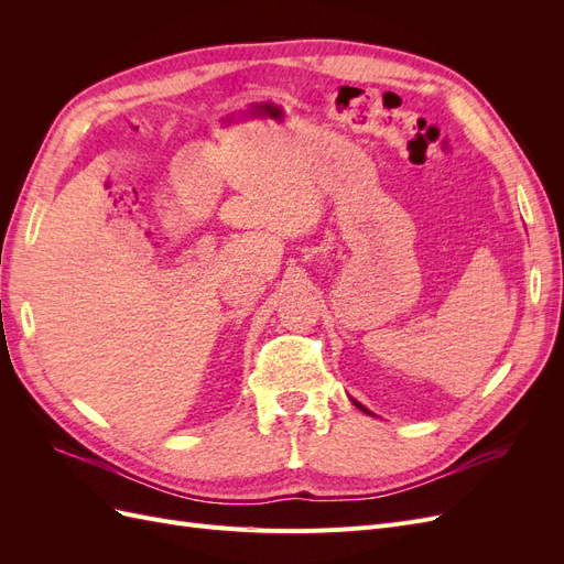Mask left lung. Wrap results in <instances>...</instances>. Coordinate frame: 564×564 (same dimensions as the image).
<instances>
[{
  "label": "left lung",
  "instance_id": "1",
  "mask_svg": "<svg viewBox=\"0 0 564 564\" xmlns=\"http://www.w3.org/2000/svg\"><path fill=\"white\" fill-rule=\"evenodd\" d=\"M352 404H355L357 409H362V412H365V414H369V416H371V412H369V409H367V406H362L360 402H355V400H352Z\"/></svg>",
  "mask_w": 564,
  "mask_h": 564
}]
</instances>
